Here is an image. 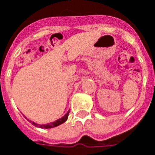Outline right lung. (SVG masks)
Masks as SVG:
<instances>
[{
	"label": "right lung",
	"instance_id": "right-lung-1",
	"mask_svg": "<svg viewBox=\"0 0 155 155\" xmlns=\"http://www.w3.org/2000/svg\"><path fill=\"white\" fill-rule=\"evenodd\" d=\"M69 113H70V111L67 112L65 115L63 117H61L59 120H57V121H55L54 123H48V124H44V125H38V124H36V123H32V124H34V126L38 127H40V128H52V127H57L60 125V124H62L64 123L68 118V116H69Z\"/></svg>",
	"mask_w": 155,
	"mask_h": 155
}]
</instances>
